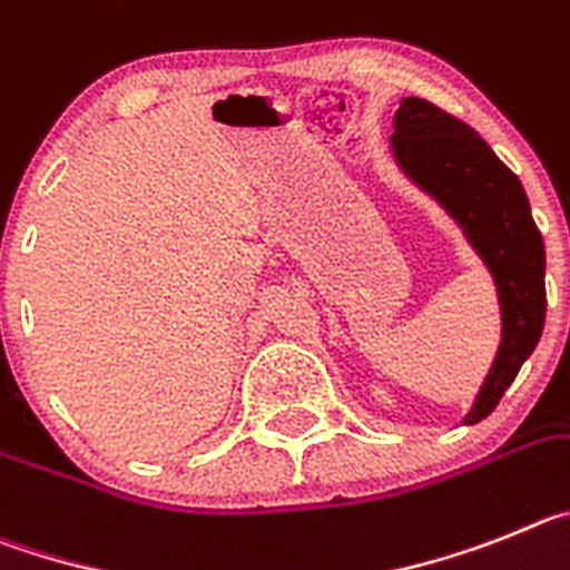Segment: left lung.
Here are the masks:
<instances>
[{"mask_svg": "<svg viewBox=\"0 0 570 570\" xmlns=\"http://www.w3.org/2000/svg\"><path fill=\"white\" fill-rule=\"evenodd\" d=\"M394 161L460 224L497 284L502 337L474 406V425L497 409L546 326V244L520 178L465 121L409 96L394 112Z\"/></svg>", "mask_w": 570, "mask_h": 570, "instance_id": "8db88e82", "label": "left lung"}]
</instances>
